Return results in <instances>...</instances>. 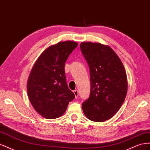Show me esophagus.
<instances>
[{
	"label": "esophagus",
	"instance_id": "1",
	"mask_svg": "<svg viewBox=\"0 0 150 150\" xmlns=\"http://www.w3.org/2000/svg\"><path fill=\"white\" fill-rule=\"evenodd\" d=\"M74 95H75V98H77L78 97V90H74L73 91Z\"/></svg>",
	"mask_w": 150,
	"mask_h": 150
}]
</instances>
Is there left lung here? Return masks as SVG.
<instances>
[{
	"mask_svg": "<svg viewBox=\"0 0 150 150\" xmlns=\"http://www.w3.org/2000/svg\"><path fill=\"white\" fill-rule=\"evenodd\" d=\"M81 51L89 67L91 91L83 103L85 116L103 122L114 116L123 103L128 81L123 64L115 51L99 43L82 42Z\"/></svg>",
	"mask_w": 150,
	"mask_h": 150,
	"instance_id": "8db88e82",
	"label": "left lung"
}]
</instances>
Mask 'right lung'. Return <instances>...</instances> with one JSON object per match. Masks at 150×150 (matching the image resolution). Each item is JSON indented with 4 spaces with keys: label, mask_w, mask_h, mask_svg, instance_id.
<instances>
[{
    "label": "right lung",
    "mask_w": 150,
    "mask_h": 150,
    "mask_svg": "<svg viewBox=\"0 0 150 150\" xmlns=\"http://www.w3.org/2000/svg\"><path fill=\"white\" fill-rule=\"evenodd\" d=\"M78 43L60 42L42 52L31 70L27 84L32 105L46 119H55L65 112L75 98L69 89L64 71L65 63Z\"/></svg>",
    "instance_id": "right-lung-1"
}]
</instances>
